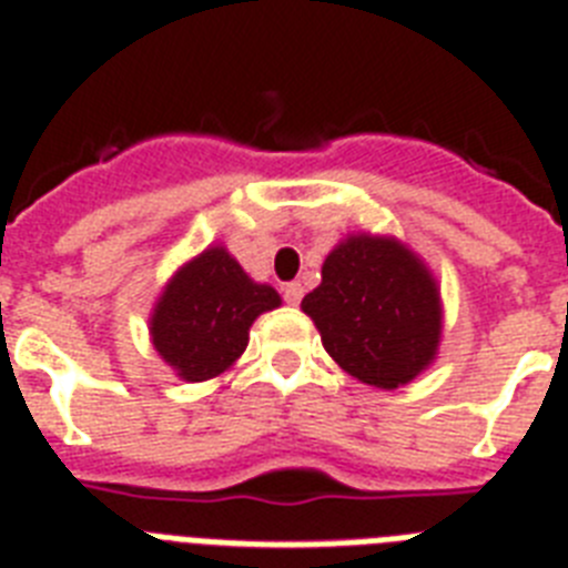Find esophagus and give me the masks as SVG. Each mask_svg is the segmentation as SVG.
I'll return each mask as SVG.
<instances>
[{
  "mask_svg": "<svg viewBox=\"0 0 568 568\" xmlns=\"http://www.w3.org/2000/svg\"><path fill=\"white\" fill-rule=\"evenodd\" d=\"M281 293H284V302H287V304H298V302H302L304 287L298 284V281H293V284H284V290H281Z\"/></svg>",
  "mask_w": 568,
  "mask_h": 568,
  "instance_id": "obj_1",
  "label": "esophagus"
}]
</instances>
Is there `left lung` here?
Instances as JSON below:
<instances>
[{
	"mask_svg": "<svg viewBox=\"0 0 568 568\" xmlns=\"http://www.w3.org/2000/svg\"><path fill=\"white\" fill-rule=\"evenodd\" d=\"M322 345L368 386L397 388L433 363L442 302L426 266L388 237L357 234L322 266V284L302 298Z\"/></svg>",
	"mask_w": 568,
	"mask_h": 568,
	"instance_id": "8db88e82",
	"label": "left lung"
}]
</instances>
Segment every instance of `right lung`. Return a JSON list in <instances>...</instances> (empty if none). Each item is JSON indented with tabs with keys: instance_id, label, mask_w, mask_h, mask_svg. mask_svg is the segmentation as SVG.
Here are the masks:
<instances>
[{
	"instance_id": "right-lung-1",
	"label": "right lung",
	"mask_w": 568,
	"mask_h": 568,
	"mask_svg": "<svg viewBox=\"0 0 568 568\" xmlns=\"http://www.w3.org/2000/svg\"><path fill=\"white\" fill-rule=\"evenodd\" d=\"M278 304L273 287L255 284L214 246L173 275L150 318V336L182 379L200 383L226 372L246 351L252 322Z\"/></svg>"
}]
</instances>
